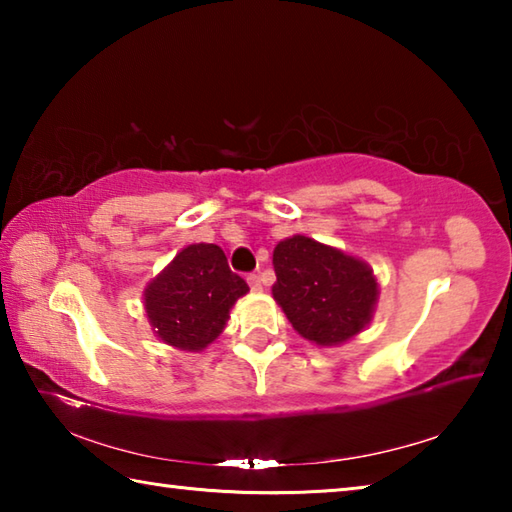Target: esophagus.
<instances>
[{
  "mask_svg": "<svg viewBox=\"0 0 512 512\" xmlns=\"http://www.w3.org/2000/svg\"><path fill=\"white\" fill-rule=\"evenodd\" d=\"M248 284H250V289L253 291H262V277L259 275H248Z\"/></svg>",
  "mask_w": 512,
  "mask_h": 512,
  "instance_id": "34e87169",
  "label": "esophagus"
}]
</instances>
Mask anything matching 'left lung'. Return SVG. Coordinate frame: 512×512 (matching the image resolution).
I'll use <instances>...</instances> for the list:
<instances>
[{
  "label": "left lung",
  "mask_w": 512,
  "mask_h": 512,
  "mask_svg": "<svg viewBox=\"0 0 512 512\" xmlns=\"http://www.w3.org/2000/svg\"><path fill=\"white\" fill-rule=\"evenodd\" d=\"M273 268V298L302 339L341 345L370 323L379 287L361 259L293 235L275 246Z\"/></svg>",
  "instance_id": "left-lung-1"
}]
</instances>
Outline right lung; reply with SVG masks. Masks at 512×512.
Segmentation results:
<instances>
[{"instance_id":"1","label":"right lung","mask_w":512,"mask_h":512,"mask_svg":"<svg viewBox=\"0 0 512 512\" xmlns=\"http://www.w3.org/2000/svg\"><path fill=\"white\" fill-rule=\"evenodd\" d=\"M244 277L230 271L214 244H192L144 289L153 334L178 350L201 352L223 332L235 302L246 296Z\"/></svg>"}]
</instances>
